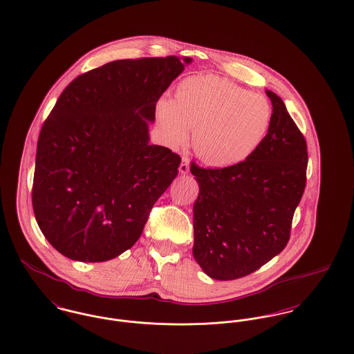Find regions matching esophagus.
I'll return each mask as SVG.
<instances>
[{"mask_svg": "<svg viewBox=\"0 0 354 354\" xmlns=\"http://www.w3.org/2000/svg\"><path fill=\"white\" fill-rule=\"evenodd\" d=\"M179 171H180L182 174H187V172L190 171V159H189L187 156H185V158L182 159V163L179 165Z\"/></svg>", "mask_w": 354, "mask_h": 354, "instance_id": "obj_1", "label": "esophagus"}]
</instances>
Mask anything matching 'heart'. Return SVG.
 I'll list each match as a JSON object with an SVG mask.
<instances>
[{"label": "heart", "instance_id": "obj_1", "mask_svg": "<svg viewBox=\"0 0 354 354\" xmlns=\"http://www.w3.org/2000/svg\"><path fill=\"white\" fill-rule=\"evenodd\" d=\"M168 138L182 144L192 132V148L205 163L230 167L249 159L272 125V106L260 94L214 75L180 82L174 102L159 105Z\"/></svg>", "mask_w": 354, "mask_h": 354}]
</instances>
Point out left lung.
<instances>
[{
  "mask_svg": "<svg viewBox=\"0 0 354 354\" xmlns=\"http://www.w3.org/2000/svg\"><path fill=\"white\" fill-rule=\"evenodd\" d=\"M267 95L272 125L249 159L225 168L191 163L199 185L192 254L217 280L250 274L286 248L306 187V138L281 98L270 90Z\"/></svg>",
  "mask_w": 354,
  "mask_h": 354,
  "instance_id": "1",
  "label": "left lung"
}]
</instances>
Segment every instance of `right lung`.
Segmentation results:
<instances>
[{
	"mask_svg": "<svg viewBox=\"0 0 354 354\" xmlns=\"http://www.w3.org/2000/svg\"><path fill=\"white\" fill-rule=\"evenodd\" d=\"M190 57L106 63L77 77L46 118L32 206L57 252L106 261L140 239L155 202L178 175V153L149 145L156 102Z\"/></svg>",
	"mask_w": 354,
	"mask_h": 354,
	"instance_id": "1",
	"label": "right lung"
}]
</instances>
